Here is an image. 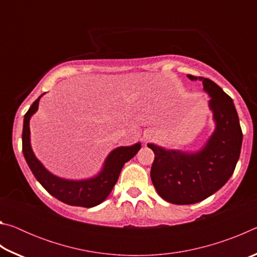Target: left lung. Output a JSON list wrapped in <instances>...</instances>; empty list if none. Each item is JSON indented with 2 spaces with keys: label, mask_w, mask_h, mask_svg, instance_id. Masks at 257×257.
I'll return each instance as SVG.
<instances>
[{
  "label": "left lung",
  "mask_w": 257,
  "mask_h": 257,
  "mask_svg": "<svg viewBox=\"0 0 257 257\" xmlns=\"http://www.w3.org/2000/svg\"><path fill=\"white\" fill-rule=\"evenodd\" d=\"M188 78L197 80L195 76ZM198 78L211 97L208 106L215 122L205 145L187 153L147 144L155 154L152 182L161 197L177 205L198 203L219 190L232 176L241 150L242 133L231 97L214 81Z\"/></svg>",
  "instance_id": "left-lung-1"
}]
</instances>
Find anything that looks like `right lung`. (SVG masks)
I'll return each mask as SVG.
<instances>
[{
  "label": "right lung",
  "instance_id": "obj_1",
  "mask_svg": "<svg viewBox=\"0 0 257 257\" xmlns=\"http://www.w3.org/2000/svg\"><path fill=\"white\" fill-rule=\"evenodd\" d=\"M42 96L43 94L33 103L24 119L23 152L28 167L37 181L59 201L72 206L93 207L98 205L110 195L115 182L118 181L124 163L133 159L141 150V143L113 150L105 159L101 172L89 179L69 180L52 175L35 156L30 145L29 121L34 113L38 110V103Z\"/></svg>",
  "mask_w": 257,
  "mask_h": 257
}]
</instances>
